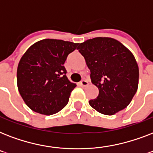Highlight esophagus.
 <instances>
[{
    "mask_svg": "<svg viewBox=\"0 0 153 153\" xmlns=\"http://www.w3.org/2000/svg\"><path fill=\"white\" fill-rule=\"evenodd\" d=\"M79 85L81 86H82V87H85V86H86L88 85V82L86 81V80H82V81L79 82Z\"/></svg>",
    "mask_w": 153,
    "mask_h": 153,
    "instance_id": "1",
    "label": "esophagus"
}]
</instances>
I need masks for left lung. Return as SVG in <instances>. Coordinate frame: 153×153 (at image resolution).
Returning a JSON list of instances; mask_svg holds the SVG:
<instances>
[{
	"instance_id": "obj_1",
	"label": "left lung",
	"mask_w": 153,
	"mask_h": 153,
	"mask_svg": "<svg viewBox=\"0 0 153 153\" xmlns=\"http://www.w3.org/2000/svg\"><path fill=\"white\" fill-rule=\"evenodd\" d=\"M79 51L91 70V79L99 94L89 101L92 108L114 115L130 103L138 88L139 68L133 53L121 42L96 37L79 44Z\"/></svg>"
}]
</instances>
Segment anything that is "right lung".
<instances>
[{
  "instance_id": "right-lung-1",
  "label": "right lung",
  "mask_w": 153,
  "mask_h": 153,
  "mask_svg": "<svg viewBox=\"0 0 153 153\" xmlns=\"http://www.w3.org/2000/svg\"><path fill=\"white\" fill-rule=\"evenodd\" d=\"M78 45L61 39H44L32 44L22 55L16 73L17 87L32 110L51 115L67 105L76 84L69 81L63 64Z\"/></svg>"
}]
</instances>
